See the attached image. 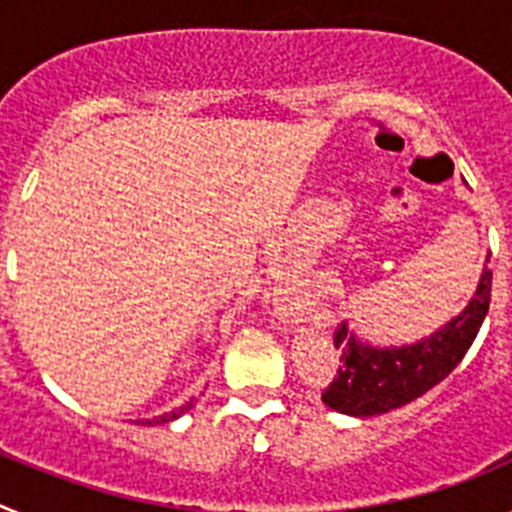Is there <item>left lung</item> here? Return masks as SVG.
I'll use <instances>...</instances> for the list:
<instances>
[{"label":"left lung","mask_w":512,"mask_h":512,"mask_svg":"<svg viewBox=\"0 0 512 512\" xmlns=\"http://www.w3.org/2000/svg\"><path fill=\"white\" fill-rule=\"evenodd\" d=\"M490 292L492 271L485 269L467 310L413 346H364L348 336L346 325H338L333 343L341 348V366L323 390L325 405L338 413L369 418L402 408L433 390L454 372L477 338L490 310Z\"/></svg>","instance_id":"left-lung-1"}]
</instances>
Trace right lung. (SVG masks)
I'll list each match as a JSON object with an SVG mask.
<instances>
[{
	"label": "right lung",
	"instance_id": "right-lung-1",
	"mask_svg": "<svg viewBox=\"0 0 512 512\" xmlns=\"http://www.w3.org/2000/svg\"><path fill=\"white\" fill-rule=\"evenodd\" d=\"M189 408H192V402L182 405V408L176 410V413H164V415H158V418H153V420H146V425H151V423H169V420H174V418H179V415L187 413Z\"/></svg>",
	"mask_w": 512,
	"mask_h": 512
}]
</instances>
